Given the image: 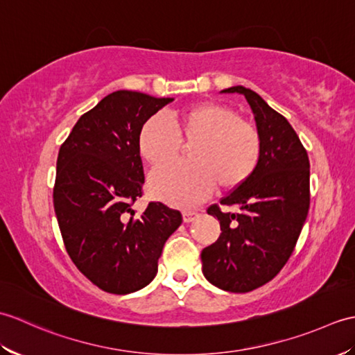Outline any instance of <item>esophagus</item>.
<instances>
[{"mask_svg":"<svg viewBox=\"0 0 355 355\" xmlns=\"http://www.w3.org/2000/svg\"><path fill=\"white\" fill-rule=\"evenodd\" d=\"M197 216H198V212H195V210H184V212H183V221L184 223H192Z\"/></svg>","mask_w":355,"mask_h":355,"instance_id":"34e87169","label":"esophagus"}]
</instances>
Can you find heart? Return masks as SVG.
<instances>
[{
	"mask_svg": "<svg viewBox=\"0 0 355 355\" xmlns=\"http://www.w3.org/2000/svg\"><path fill=\"white\" fill-rule=\"evenodd\" d=\"M180 139L192 141L191 162H169L150 173L149 192L175 207L205 200L214 186L232 189L252 175L261 157L258 131L220 103H198L141 125L137 146L141 158L157 166L175 155Z\"/></svg>",
	"mask_w": 355,
	"mask_h": 355,
	"instance_id": "b5f03b06",
	"label": "heart"
}]
</instances>
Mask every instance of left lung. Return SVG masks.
<instances>
[{
    "label": "left lung",
    "instance_id": "obj_1",
    "mask_svg": "<svg viewBox=\"0 0 355 355\" xmlns=\"http://www.w3.org/2000/svg\"><path fill=\"white\" fill-rule=\"evenodd\" d=\"M221 93L243 94L261 139L258 166L244 183L221 200L238 212L218 218L221 235L201 252L202 275L230 293H247L271 281L290 259L310 209V160L296 131L262 97L243 85Z\"/></svg>",
    "mask_w": 355,
    "mask_h": 355
}]
</instances>
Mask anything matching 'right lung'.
Returning a JSON list of instances; mask_svg holds the SVG:
<instances>
[{"label":"right lung","mask_w":355,"mask_h":355,"mask_svg":"<svg viewBox=\"0 0 355 355\" xmlns=\"http://www.w3.org/2000/svg\"><path fill=\"white\" fill-rule=\"evenodd\" d=\"M172 97L119 89L73 126L56 162L53 205L67 253L101 290L130 294L157 275L163 245L183 218L163 202L135 216L145 173L141 125Z\"/></svg>","instance_id":"1"}]
</instances>
